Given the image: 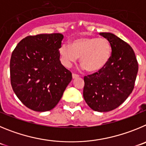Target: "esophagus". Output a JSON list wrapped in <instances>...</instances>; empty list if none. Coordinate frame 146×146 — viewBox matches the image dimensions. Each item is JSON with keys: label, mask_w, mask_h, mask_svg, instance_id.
<instances>
[{"label": "esophagus", "mask_w": 146, "mask_h": 146, "mask_svg": "<svg viewBox=\"0 0 146 146\" xmlns=\"http://www.w3.org/2000/svg\"><path fill=\"white\" fill-rule=\"evenodd\" d=\"M72 76H73V78H78V77H79V76H78V74H76V73H73V74H72Z\"/></svg>", "instance_id": "obj_1"}]
</instances>
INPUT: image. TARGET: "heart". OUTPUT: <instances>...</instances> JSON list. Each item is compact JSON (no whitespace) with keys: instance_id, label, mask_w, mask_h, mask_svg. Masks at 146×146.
I'll return each mask as SVG.
<instances>
[{"instance_id":"obj_1","label":"heart","mask_w":146,"mask_h":146,"mask_svg":"<svg viewBox=\"0 0 146 146\" xmlns=\"http://www.w3.org/2000/svg\"><path fill=\"white\" fill-rule=\"evenodd\" d=\"M62 62L70 68L78 57L83 68L94 73L105 68L111 60L112 46L108 39L94 37H82L70 44H62L59 48Z\"/></svg>"}]
</instances>
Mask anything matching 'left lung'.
<instances>
[{
    "instance_id": "obj_1",
    "label": "left lung",
    "mask_w": 146,
    "mask_h": 146,
    "mask_svg": "<svg viewBox=\"0 0 146 146\" xmlns=\"http://www.w3.org/2000/svg\"><path fill=\"white\" fill-rule=\"evenodd\" d=\"M100 35L111 43V60L103 69L84 76L83 95L92 110L108 112L119 107L132 93L138 63L133 49L127 43L110 33Z\"/></svg>"
}]
</instances>
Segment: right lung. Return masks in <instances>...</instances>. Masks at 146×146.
Here are the masks:
<instances>
[{"instance_id": "1", "label": "right lung", "mask_w": 146, "mask_h": 146, "mask_svg": "<svg viewBox=\"0 0 146 146\" xmlns=\"http://www.w3.org/2000/svg\"><path fill=\"white\" fill-rule=\"evenodd\" d=\"M62 39L60 33L29 35L11 54V86L19 100L33 111L54 108L71 81V72L60 60Z\"/></svg>"}]
</instances>
